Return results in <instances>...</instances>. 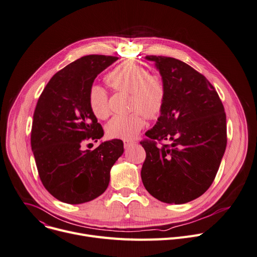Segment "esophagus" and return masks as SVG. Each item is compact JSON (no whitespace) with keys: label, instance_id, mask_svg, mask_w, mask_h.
<instances>
[{"label":"esophagus","instance_id":"34e87169","mask_svg":"<svg viewBox=\"0 0 257 257\" xmlns=\"http://www.w3.org/2000/svg\"><path fill=\"white\" fill-rule=\"evenodd\" d=\"M135 145H136V142H133V141H125L124 142V148L125 149H129L130 147L135 146Z\"/></svg>","mask_w":257,"mask_h":257}]
</instances>
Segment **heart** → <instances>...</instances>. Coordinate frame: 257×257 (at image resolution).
Segmentation results:
<instances>
[{"label": "heart", "mask_w": 257, "mask_h": 257, "mask_svg": "<svg viewBox=\"0 0 257 257\" xmlns=\"http://www.w3.org/2000/svg\"><path fill=\"white\" fill-rule=\"evenodd\" d=\"M106 82L116 91L130 93V109L139 110L149 119L156 118L164 106L166 98L164 80L160 75L151 74L147 68L134 62L125 61L119 64L107 74ZM88 103L98 119L107 118L108 97L101 86L94 84L90 87ZM141 114L133 111L129 114L114 115L106 126L107 134L112 138L131 141L145 126Z\"/></svg>", "instance_id": "obj_1"}]
</instances>
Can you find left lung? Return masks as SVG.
Instances as JSON below:
<instances>
[{"instance_id": "8db88e82", "label": "left lung", "mask_w": 257, "mask_h": 257, "mask_svg": "<svg viewBox=\"0 0 257 257\" xmlns=\"http://www.w3.org/2000/svg\"><path fill=\"white\" fill-rule=\"evenodd\" d=\"M146 59L166 86L164 106L146 135L171 144L141 143L147 153L142 179L159 201L184 204L202 196L218 171L226 147L224 108L214 87L189 64L166 56Z\"/></svg>"}]
</instances>
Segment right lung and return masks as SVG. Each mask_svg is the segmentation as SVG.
Listing matches in <instances>:
<instances>
[{
  "label": "right lung",
  "mask_w": 257,
  "mask_h": 257,
  "mask_svg": "<svg viewBox=\"0 0 257 257\" xmlns=\"http://www.w3.org/2000/svg\"><path fill=\"white\" fill-rule=\"evenodd\" d=\"M119 58L88 55L69 63L46 85L38 100L31 135L32 151L45 189L57 200L82 204L107 189L110 169L124 153L120 139L82 150L103 136L88 103L95 78Z\"/></svg>",
  "instance_id": "right-lung-1"
}]
</instances>
